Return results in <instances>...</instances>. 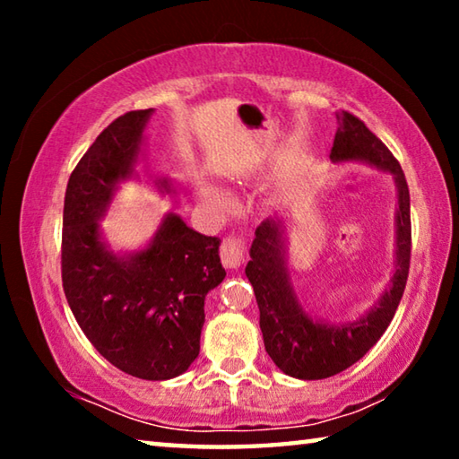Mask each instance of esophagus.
Instances as JSON below:
<instances>
[{
  "label": "esophagus",
  "instance_id": "34e87169",
  "mask_svg": "<svg viewBox=\"0 0 459 459\" xmlns=\"http://www.w3.org/2000/svg\"><path fill=\"white\" fill-rule=\"evenodd\" d=\"M221 257L227 269H237L243 265L245 261V243L237 237H229L222 240L221 247Z\"/></svg>",
  "mask_w": 459,
  "mask_h": 459
}]
</instances>
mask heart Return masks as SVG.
Wrapping results in <instances>:
<instances>
[{"mask_svg": "<svg viewBox=\"0 0 459 459\" xmlns=\"http://www.w3.org/2000/svg\"><path fill=\"white\" fill-rule=\"evenodd\" d=\"M198 194L206 202H211V204H216V206H222L224 200H227L224 192L219 188V186H214L212 182H200L198 184Z\"/></svg>", "mask_w": 459, "mask_h": 459, "instance_id": "1", "label": "heart"}]
</instances>
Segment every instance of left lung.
<instances>
[{
	"mask_svg": "<svg viewBox=\"0 0 459 459\" xmlns=\"http://www.w3.org/2000/svg\"><path fill=\"white\" fill-rule=\"evenodd\" d=\"M336 119L332 164L362 161L393 176L397 188L394 269L383 295L356 320H322L306 312L291 285L285 261V221L273 216L259 224L245 273L257 298L263 342L277 368L301 380L328 378L359 362L391 324L409 277L411 206L405 174L388 147L359 117L340 111Z\"/></svg>",
	"mask_w": 459,
	"mask_h": 459,
	"instance_id": "left-lung-1",
	"label": "left lung"
}]
</instances>
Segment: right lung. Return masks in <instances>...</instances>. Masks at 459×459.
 <instances>
[{
    "instance_id": "right-lung-1",
    "label": "right lung",
    "mask_w": 459,
    "mask_h": 459,
    "mask_svg": "<svg viewBox=\"0 0 459 459\" xmlns=\"http://www.w3.org/2000/svg\"><path fill=\"white\" fill-rule=\"evenodd\" d=\"M153 108L115 119L71 174L62 219V287L84 336L100 356L145 380L180 377L200 352L206 293L222 283L221 238L190 229L176 212L150 243L113 251L100 229L115 192L139 180L143 131ZM176 196L168 176L153 180Z\"/></svg>"
}]
</instances>
